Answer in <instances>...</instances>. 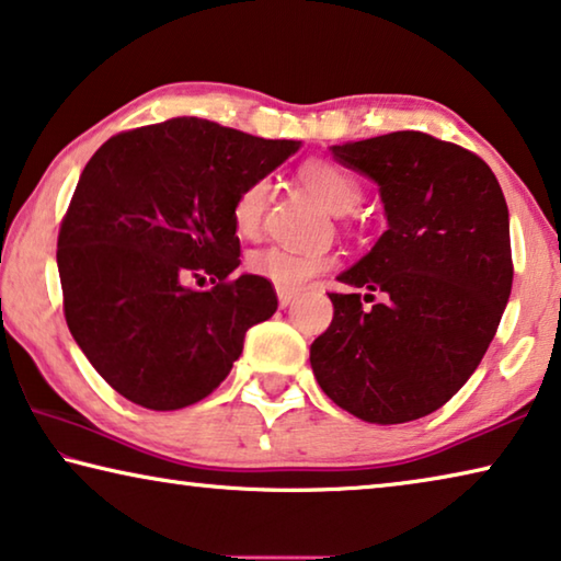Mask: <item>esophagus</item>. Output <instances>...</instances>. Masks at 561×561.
<instances>
[{"instance_id": "esophagus-1", "label": "esophagus", "mask_w": 561, "mask_h": 561, "mask_svg": "<svg viewBox=\"0 0 561 561\" xmlns=\"http://www.w3.org/2000/svg\"><path fill=\"white\" fill-rule=\"evenodd\" d=\"M277 297H279V307H282V309H287V307L291 305V301L297 299L295 291H289V289H279Z\"/></svg>"}]
</instances>
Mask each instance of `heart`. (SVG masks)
Returning <instances> with one entry per match:
<instances>
[{
    "mask_svg": "<svg viewBox=\"0 0 561 561\" xmlns=\"http://www.w3.org/2000/svg\"><path fill=\"white\" fill-rule=\"evenodd\" d=\"M301 182L309 186V192L324 204L334 215H344L352 207H357L362 197L359 184L344 172L342 167L324 159H312L301 167ZM272 194L270 176H256L242 192L237 194L232 204L234 229L242 237H254L262 227V217ZM249 272L256 277H264L274 287L295 291L305 287L309 279H314L319 272H324L332 264V256L324 249H291V247H266L249 256Z\"/></svg>",
    "mask_w": 561,
    "mask_h": 561,
    "instance_id": "obj_1",
    "label": "heart"
}]
</instances>
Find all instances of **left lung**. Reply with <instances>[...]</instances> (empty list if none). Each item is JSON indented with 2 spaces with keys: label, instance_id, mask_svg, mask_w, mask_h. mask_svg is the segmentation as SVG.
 <instances>
[{
  "label": "left lung",
  "instance_id": "obj_1",
  "mask_svg": "<svg viewBox=\"0 0 561 561\" xmlns=\"http://www.w3.org/2000/svg\"><path fill=\"white\" fill-rule=\"evenodd\" d=\"M332 154L379 184L387 232L336 277L352 291L329 295L332 324L309 362L322 392L359 420H420L465 387L494 340L514 277L510 209L484 159L424 131Z\"/></svg>",
  "mask_w": 561,
  "mask_h": 561
}]
</instances>
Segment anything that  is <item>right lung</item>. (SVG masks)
Returning <instances> with one entry per match:
<instances>
[{"label":"right lung","mask_w":561,"mask_h":561,"mask_svg":"<svg viewBox=\"0 0 561 561\" xmlns=\"http://www.w3.org/2000/svg\"><path fill=\"white\" fill-rule=\"evenodd\" d=\"M301 147L197 117L129 129L89 159L59 227L65 317L114 392L169 412L225 381L277 291L239 274L232 204ZM209 278L199 293L192 280Z\"/></svg>","instance_id":"1"}]
</instances>
